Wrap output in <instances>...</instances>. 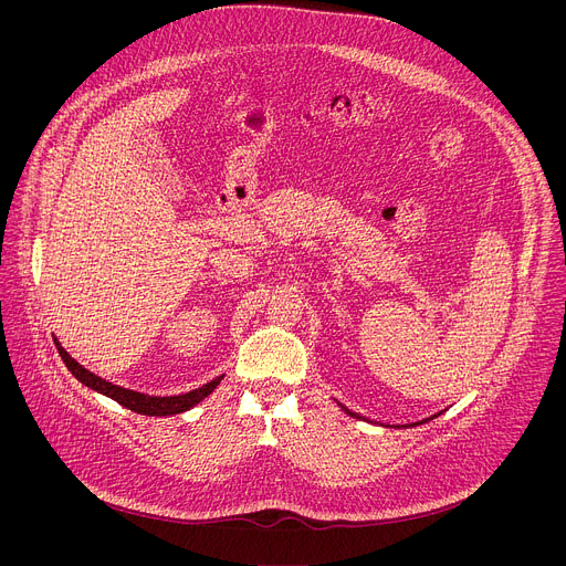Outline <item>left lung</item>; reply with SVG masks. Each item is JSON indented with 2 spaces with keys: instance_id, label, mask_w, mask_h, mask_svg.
<instances>
[{
  "instance_id": "1",
  "label": "left lung",
  "mask_w": 566,
  "mask_h": 566,
  "mask_svg": "<svg viewBox=\"0 0 566 566\" xmlns=\"http://www.w3.org/2000/svg\"><path fill=\"white\" fill-rule=\"evenodd\" d=\"M338 406H340V408H343V410H345V412H347V415H349V417H354V419H363V421H369V419H365V417H360V415H356V412H352V410H347V408H345V406H343V402H338ZM437 417H439V415H432V417H430V419H423V421H417V423H406V426H387V428H410V426H412V428H415V426H421V423H428V421H432V419H437ZM380 426H382V423H380Z\"/></svg>"
}]
</instances>
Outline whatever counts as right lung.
I'll list each match as a JSON object with an SVG mask.
<instances>
[{
    "label": "right lung",
    "mask_w": 566,
    "mask_h": 566,
    "mask_svg": "<svg viewBox=\"0 0 566 566\" xmlns=\"http://www.w3.org/2000/svg\"><path fill=\"white\" fill-rule=\"evenodd\" d=\"M55 340V347L66 365V369L83 382L85 387L103 394V396H109L112 400L120 402L123 408L136 412V415H145V417H172V415H181V412H188L192 410L195 406H199V402L210 396L217 385L223 380V374L212 378L210 382L192 389V391H186V394H177V396H149V394H143V391H134V389H127V387H120V385H114L101 376H96L94 371H90L87 367L80 365L75 358H71L66 354V349Z\"/></svg>",
    "instance_id": "add662e5"
}]
</instances>
